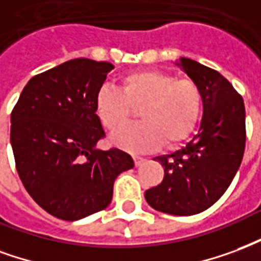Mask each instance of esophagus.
<instances>
[{
  "mask_svg": "<svg viewBox=\"0 0 261 261\" xmlns=\"http://www.w3.org/2000/svg\"><path fill=\"white\" fill-rule=\"evenodd\" d=\"M133 161H135V165L136 167H139V165H142L146 161V159L144 157H142V155H133Z\"/></svg>",
  "mask_w": 261,
  "mask_h": 261,
  "instance_id": "34e87169",
  "label": "esophagus"
}]
</instances>
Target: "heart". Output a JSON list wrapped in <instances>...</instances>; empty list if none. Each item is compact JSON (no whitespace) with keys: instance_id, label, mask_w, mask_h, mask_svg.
I'll list each match as a JSON object with an SVG mask.
<instances>
[{"instance_id":"obj_1","label":"heart","mask_w":261,"mask_h":261,"mask_svg":"<svg viewBox=\"0 0 261 261\" xmlns=\"http://www.w3.org/2000/svg\"><path fill=\"white\" fill-rule=\"evenodd\" d=\"M203 96L192 79L160 70H136L121 79V90L100 87L94 97V111L102 126L117 130L135 108L144 119L118 130L112 142L129 151H149L163 146L175 147L191 136L200 117Z\"/></svg>"}]
</instances>
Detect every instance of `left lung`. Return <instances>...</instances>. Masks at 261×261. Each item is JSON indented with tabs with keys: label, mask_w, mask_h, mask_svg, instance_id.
<instances>
[{
	"label": "left lung",
	"mask_w": 261,
	"mask_h": 261,
	"mask_svg": "<svg viewBox=\"0 0 261 261\" xmlns=\"http://www.w3.org/2000/svg\"><path fill=\"white\" fill-rule=\"evenodd\" d=\"M180 62L201 89L200 129L184 149L154 159L164 167V179L146 191L144 197L154 210L193 216L224 195L242 163L245 104L220 72L189 58H180Z\"/></svg>",
	"instance_id": "1"
}]
</instances>
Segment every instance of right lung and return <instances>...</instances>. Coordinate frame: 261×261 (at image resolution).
<instances>
[{
	"label": "right lung",
	"mask_w": 261,
	"mask_h": 261,
	"mask_svg": "<svg viewBox=\"0 0 261 261\" xmlns=\"http://www.w3.org/2000/svg\"><path fill=\"white\" fill-rule=\"evenodd\" d=\"M110 62L75 58L33 76L11 112L19 178L41 208L75 221L111 203L114 182L133 168L128 153L97 150L106 136L94 111Z\"/></svg>",
	"instance_id": "right-lung-1"
}]
</instances>
